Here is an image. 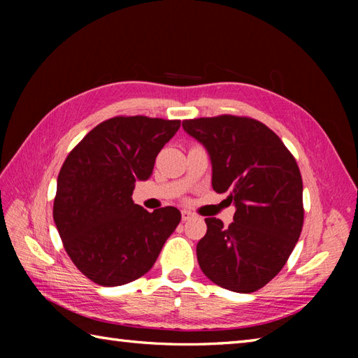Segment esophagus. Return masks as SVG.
<instances>
[{"mask_svg":"<svg viewBox=\"0 0 358 358\" xmlns=\"http://www.w3.org/2000/svg\"><path fill=\"white\" fill-rule=\"evenodd\" d=\"M192 217H194V215H192L189 210H183V212H181V220H183V222H189V220H191Z\"/></svg>","mask_w":358,"mask_h":358,"instance_id":"obj_1","label":"esophagus"}]
</instances>
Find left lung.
Instances as JSON below:
<instances>
[{
    "label": "left lung",
    "instance_id": "8db88e82",
    "mask_svg": "<svg viewBox=\"0 0 358 358\" xmlns=\"http://www.w3.org/2000/svg\"><path fill=\"white\" fill-rule=\"evenodd\" d=\"M206 148L212 187L227 194L235 215L229 226L206 218L196 245L199 264L210 281L249 294L268 285L286 264L303 227V181L291 152L260 121L218 115L183 121Z\"/></svg>",
    "mask_w": 358,
    "mask_h": 358
}]
</instances>
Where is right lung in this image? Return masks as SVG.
Returning <instances> with one entry per match:
<instances>
[{"instance_id":"right-lung-1","label":"right lung","mask_w":358,"mask_h":358,"mask_svg":"<svg viewBox=\"0 0 358 358\" xmlns=\"http://www.w3.org/2000/svg\"><path fill=\"white\" fill-rule=\"evenodd\" d=\"M180 123L113 117L95 126L63 163L53 222L67 255L94 283L121 286L144 275L178 226L177 208L148 212L132 192L136 181L150 177Z\"/></svg>"}]
</instances>
